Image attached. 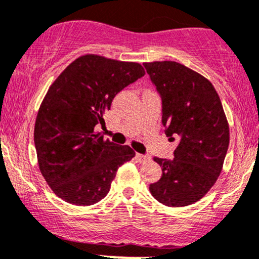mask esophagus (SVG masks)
I'll return each mask as SVG.
<instances>
[{"instance_id":"1","label":"esophagus","mask_w":259,"mask_h":259,"mask_svg":"<svg viewBox=\"0 0 259 259\" xmlns=\"http://www.w3.org/2000/svg\"><path fill=\"white\" fill-rule=\"evenodd\" d=\"M135 156H137V159H138L139 162H146V161H149V160H150V157L146 156V155L137 154V155H135Z\"/></svg>"}]
</instances>
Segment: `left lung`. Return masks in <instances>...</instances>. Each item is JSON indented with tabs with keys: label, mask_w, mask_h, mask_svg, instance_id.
Listing matches in <instances>:
<instances>
[{
	"label": "left lung",
	"mask_w": 259,
	"mask_h": 259,
	"mask_svg": "<svg viewBox=\"0 0 259 259\" xmlns=\"http://www.w3.org/2000/svg\"><path fill=\"white\" fill-rule=\"evenodd\" d=\"M162 99V124L170 140L179 137L174 159L154 157L161 179L150 185L155 200L184 207L203 197L223 167L230 126L221 99L207 78L172 61L144 63Z\"/></svg>",
	"instance_id": "8db88e82"
}]
</instances>
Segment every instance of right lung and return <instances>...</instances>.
Instances as JSON below:
<instances>
[{
	"instance_id": "right-lung-1",
	"label": "right lung",
	"mask_w": 259,
	"mask_h": 259,
	"mask_svg": "<svg viewBox=\"0 0 259 259\" xmlns=\"http://www.w3.org/2000/svg\"><path fill=\"white\" fill-rule=\"evenodd\" d=\"M144 74L135 62L84 54L52 83L38 109L34 146L40 174L65 202H99L118 168L135 156L130 146L104 140L95 125H105L114 97Z\"/></svg>"
}]
</instances>
